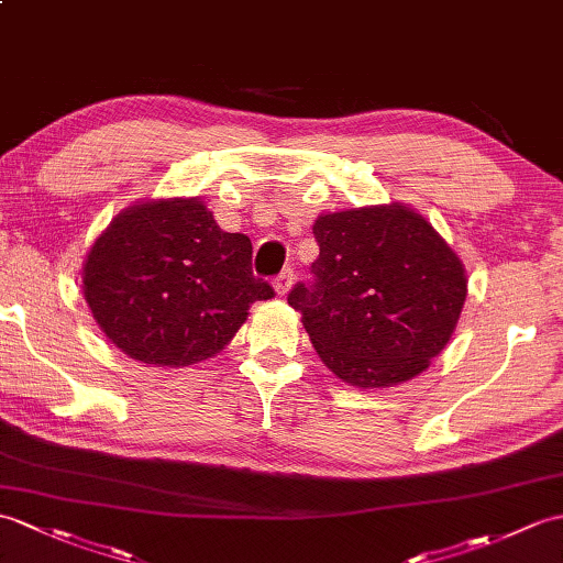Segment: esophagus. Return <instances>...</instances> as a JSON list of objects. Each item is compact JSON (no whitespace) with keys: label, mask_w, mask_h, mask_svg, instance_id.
I'll return each mask as SVG.
<instances>
[{"label":"esophagus","mask_w":563,"mask_h":563,"mask_svg":"<svg viewBox=\"0 0 563 563\" xmlns=\"http://www.w3.org/2000/svg\"><path fill=\"white\" fill-rule=\"evenodd\" d=\"M292 283H295V271L292 268H285L280 276L276 278V283H273V290H276V295L285 297L287 292L292 290Z\"/></svg>","instance_id":"1"}]
</instances>
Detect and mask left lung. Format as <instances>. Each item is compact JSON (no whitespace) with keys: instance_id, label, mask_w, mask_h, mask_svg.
I'll return each mask as SVG.
<instances>
[{"instance_id":"left-lung-1","label":"left lung","mask_w":563,"mask_h":563,"mask_svg":"<svg viewBox=\"0 0 563 563\" xmlns=\"http://www.w3.org/2000/svg\"><path fill=\"white\" fill-rule=\"evenodd\" d=\"M313 283L287 297L321 362L357 388L422 374L446 347L467 297L461 256L415 208L390 201L313 220Z\"/></svg>"}]
</instances>
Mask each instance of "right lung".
Segmentation results:
<instances>
[{
  "label": "right lung",
  "instance_id": "obj_1",
  "mask_svg": "<svg viewBox=\"0 0 563 563\" xmlns=\"http://www.w3.org/2000/svg\"><path fill=\"white\" fill-rule=\"evenodd\" d=\"M100 331L153 367L216 357L273 287L252 276V240L225 232L199 196L141 199L117 213L84 261Z\"/></svg>",
  "mask_w": 563,
  "mask_h": 563
}]
</instances>
